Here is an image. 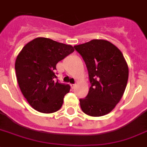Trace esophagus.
<instances>
[{"label":"esophagus","instance_id":"1","mask_svg":"<svg viewBox=\"0 0 147 147\" xmlns=\"http://www.w3.org/2000/svg\"><path fill=\"white\" fill-rule=\"evenodd\" d=\"M70 86H71V87H72V89H74V88L75 87V86H76V84H71V85H70Z\"/></svg>","mask_w":147,"mask_h":147}]
</instances>
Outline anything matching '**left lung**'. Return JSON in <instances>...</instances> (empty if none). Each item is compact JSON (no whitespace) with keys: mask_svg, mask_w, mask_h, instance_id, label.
I'll return each instance as SVG.
<instances>
[{"mask_svg":"<svg viewBox=\"0 0 147 147\" xmlns=\"http://www.w3.org/2000/svg\"><path fill=\"white\" fill-rule=\"evenodd\" d=\"M87 67L91 86L80 99L81 109L93 117L105 115L114 109L124 93L129 69L122 52L110 42L92 40L74 47Z\"/></svg>","mask_w":147,"mask_h":147,"instance_id":"left-lung-1","label":"left lung"}]
</instances>
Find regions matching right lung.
Here are the masks:
<instances>
[{
    "label": "right lung",
    "mask_w": 147,
    "mask_h": 147,
    "mask_svg": "<svg viewBox=\"0 0 147 147\" xmlns=\"http://www.w3.org/2000/svg\"><path fill=\"white\" fill-rule=\"evenodd\" d=\"M75 51L49 38H37L24 46L15 61L20 91L33 109L52 113L61 109L69 84L55 81L56 64Z\"/></svg>",
    "instance_id": "add662e5"
}]
</instances>
